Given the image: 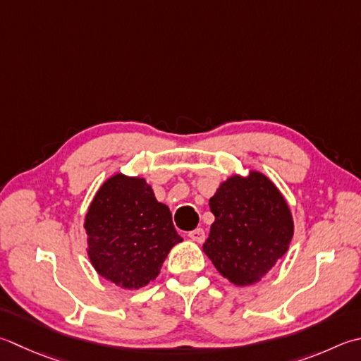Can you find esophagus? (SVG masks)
<instances>
[{
	"label": "esophagus",
	"instance_id": "34e87169",
	"mask_svg": "<svg viewBox=\"0 0 361 361\" xmlns=\"http://www.w3.org/2000/svg\"><path fill=\"white\" fill-rule=\"evenodd\" d=\"M188 236H189V239H192V241H195V243H203L204 241L203 228H195L192 231H189Z\"/></svg>",
	"mask_w": 361,
	"mask_h": 361
}]
</instances>
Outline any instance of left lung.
Returning <instances> with one entry per match:
<instances>
[{"instance_id":"left-lung-1","label":"left lung","mask_w":361,"mask_h":361,"mask_svg":"<svg viewBox=\"0 0 361 361\" xmlns=\"http://www.w3.org/2000/svg\"><path fill=\"white\" fill-rule=\"evenodd\" d=\"M214 222L203 252L236 286L257 283L285 257L294 222L285 197L266 175H233L209 199Z\"/></svg>"}]
</instances>
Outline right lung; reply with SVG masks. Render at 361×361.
<instances>
[{"mask_svg":"<svg viewBox=\"0 0 361 361\" xmlns=\"http://www.w3.org/2000/svg\"><path fill=\"white\" fill-rule=\"evenodd\" d=\"M84 228L95 271L120 288L139 289L158 277L175 244L183 241L172 214L139 176L116 173L98 189Z\"/></svg>","mask_w":361,"mask_h":361,"instance_id":"right-lung-1","label":"right lung"}]
</instances>
